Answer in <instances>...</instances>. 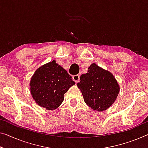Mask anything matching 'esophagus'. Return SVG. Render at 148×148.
Segmentation results:
<instances>
[{
	"mask_svg": "<svg viewBox=\"0 0 148 148\" xmlns=\"http://www.w3.org/2000/svg\"><path fill=\"white\" fill-rule=\"evenodd\" d=\"M72 79H73V80L76 82H78L79 81H80V76L79 75H74L73 76H72Z\"/></svg>",
	"mask_w": 148,
	"mask_h": 148,
	"instance_id": "34e87169",
	"label": "esophagus"
}]
</instances>
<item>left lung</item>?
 <instances>
[{"instance_id":"8db88e82","label":"left lung","mask_w":148,"mask_h":148,"mask_svg":"<svg viewBox=\"0 0 148 148\" xmlns=\"http://www.w3.org/2000/svg\"><path fill=\"white\" fill-rule=\"evenodd\" d=\"M85 103L93 110L103 112L115 102L120 86L111 72L92 63L77 84Z\"/></svg>"}]
</instances>
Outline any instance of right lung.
<instances>
[{
    "label": "right lung",
    "instance_id": "right-lung-1",
    "mask_svg": "<svg viewBox=\"0 0 148 148\" xmlns=\"http://www.w3.org/2000/svg\"><path fill=\"white\" fill-rule=\"evenodd\" d=\"M74 84L66 70L52 60L35 71L30 82V90L38 106L53 110L60 106L64 94Z\"/></svg>",
    "mask_w": 148,
    "mask_h": 148
}]
</instances>
